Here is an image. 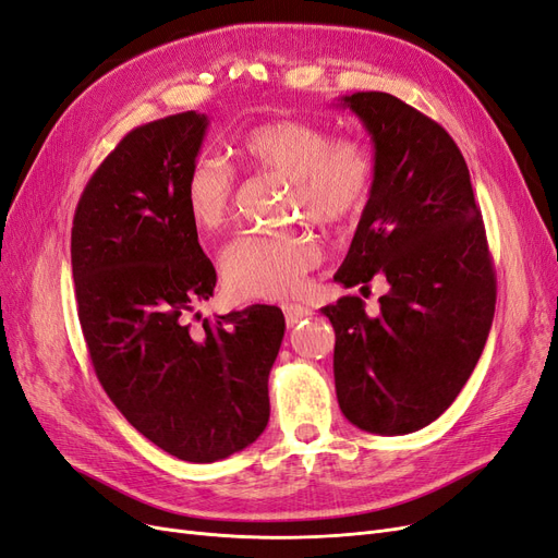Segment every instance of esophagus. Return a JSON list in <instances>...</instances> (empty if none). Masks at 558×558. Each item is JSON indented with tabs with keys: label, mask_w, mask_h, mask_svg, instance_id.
<instances>
[{
	"label": "esophagus",
	"mask_w": 558,
	"mask_h": 558,
	"mask_svg": "<svg viewBox=\"0 0 558 558\" xmlns=\"http://www.w3.org/2000/svg\"><path fill=\"white\" fill-rule=\"evenodd\" d=\"M281 310H283V316H286V324H289V326H295V324H300L302 318L312 316V312L307 307L293 305V302H286V305H281Z\"/></svg>",
	"instance_id": "esophagus-1"
}]
</instances>
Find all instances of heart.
Returning a JSON list of instances; mask_svg holds the SVG:
<instances>
[{
    "mask_svg": "<svg viewBox=\"0 0 558 558\" xmlns=\"http://www.w3.org/2000/svg\"><path fill=\"white\" fill-rule=\"evenodd\" d=\"M240 158L258 172L291 181V209L318 226L356 218L375 183V158L359 140H332L314 123L269 121L240 140ZM238 174L214 154H199L183 177V205L202 232L221 228L232 211ZM324 258L307 232L248 230L230 240L218 258L226 291L238 300H277L302 289Z\"/></svg>",
    "mask_w": 558,
    "mask_h": 558,
    "instance_id": "1",
    "label": "heart"
}]
</instances>
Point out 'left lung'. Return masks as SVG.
Segmentation results:
<instances>
[{
	"instance_id": "1",
	"label": "left lung",
	"mask_w": 558,
	"mask_h": 558,
	"mask_svg": "<svg viewBox=\"0 0 558 558\" xmlns=\"http://www.w3.org/2000/svg\"><path fill=\"white\" fill-rule=\"evenodd\" d=\"M337 107L375 144V183L335 281L367 291L386 279L379 314L347 295L320 314L335 328V391L353 426L408 435L440 416L475 369L496 310V275L468 165L442 125L388 93Z\"/></svg>"
}]
</instances>
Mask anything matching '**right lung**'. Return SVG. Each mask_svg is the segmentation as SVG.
Listing matches in <instances>:
<instances>
[{
  "instance_id": "add662e5",
  "label": "right lung",
  "mask_w": 558,
  "mask_h": 558,
  "mask_svg": "<svg viewBox=\"0 0 558 558\" xmlns=\"http://www.w3.org/2000/svg\"><path fill=\"white\" fill-rule=\"evenodd\" d=\"M207 125L185 111L125 134L88 181L72 228L78 320L99 384L146 440L191 463L258 440L286 328L269 305L205 318L199 330L185 324L216 286L183 205Z\"/></svg>"
}]
</instances>
